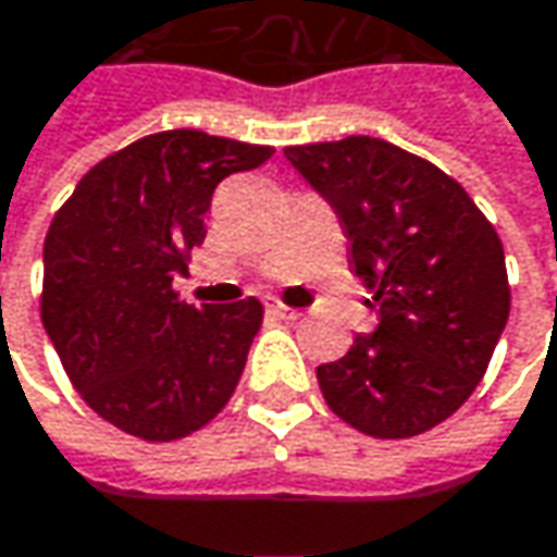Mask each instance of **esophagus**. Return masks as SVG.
Wrapping results in <instances>:
<instances>
[{
  "instance_id": "esophagus-1",
  "label": "esophagus",
  "mask_w": 557,
  "mask_h": 557,
  "mask_svg": "<svg viewBox=\"0 0 557 557\" xmlns=\"http://www.w3.org/2000/svg\"><path fill=\"white\" fill-rule=\"evenodd\" d=\"M268 312L274 315V319H283V322H296V319H302V312L299 309H289V306H283L277 299H271L268 302Z\"/></svg>"
}]
</instances>
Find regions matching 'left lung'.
<instances>
[{
	"instance_id": "left-lung-1",
	"label": "left lung",
	"mask_w": 557,
	"mask_h": 557,
	"mask_svg": "<svg viewBox=\"0 0 557 557\" xmlns=\"http://www.w3.org/2000/svg\"><path fill=\"white\" fill-rule=\"evenodd\" d=\"M283 156L334 207L380 315L315 370L329 408L376 440L443 424L475 392L510 315L497 232L456 177L376 136Z\"/></svg>"
}]
</instances>
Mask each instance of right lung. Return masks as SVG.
<instances>
[{
    "label": "right lung",
    "mask_w": 557,
    "mask_h": 557,
    "mask_svg": "<svg viewBox=\"0 0 557 557\" xmlns=\"http://www.w3.org/2000/svg\"><path fill=\"white\" fill-rule=\"evenodd\" d=\"M271 146L165 129L101 159L44 238L40 319L85 405L149 443L210 424L242 380L264 306H190L172 280L203 242L223 177Z\"/></svg>",
    "instance_id": "1"
}]
</instances>
